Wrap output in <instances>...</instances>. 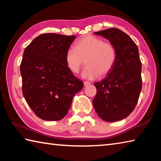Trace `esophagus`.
<instances>
[{"label": "esophagus", "instance_id": "34e87169", "mask_svg": "<svg viewBox=\"0 0 161 161\" xmlns=\"http://www.w3.org/2000/svg\"><path fill=\"white\" fill-rule=\"evenodd\" d=\"M90 84V82H89V81H84V86H88Z\"/></svg>", "mask_w": 161, "mask_h": 161}]
</instances>
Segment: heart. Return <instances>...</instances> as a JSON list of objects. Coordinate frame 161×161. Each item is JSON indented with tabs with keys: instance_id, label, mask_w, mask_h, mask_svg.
Masks as SVG:
<instances>
[{
	"instance_id": "heart-1",
	"label": "heart",
	"mask_w": 161,
	"mask_h": 161,
	"mask_svg": "<svg viewBox=\"0 0 161 161\" xmlns=\"http://www.w3.org/2000/svg\"><path fill=\"white\" fill-rule=\"evenodd\" d=\"M116 57V50L111 43L93 35H86L76 42L75 48L67 49L65 62L68 69L77 74L85 60L87 66L83 70L81 77L92 80L100 75H108L115 64Z\"/></svg>"
}]
</instances>
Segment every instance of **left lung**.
Segmentation results:
<instances>
[{
    "label": "left lung",
    "mask_w": 161,
    "mask_h": 161,
    "mask_svg": "<svg viewBox=\"0 0 161 161\" xmlns=\"http://www.w3.org/2000/svg\"><path fill=\"white\" fill-rule=\"evenodd\" d=\"M94 34L108 40L115 47L117 57L112 70L103 80L94 84L97 90L94 108L103 121H117L133 111L142 89L138 49L131 38L118 28Z\"/></svg>",
    "instance_id": "8db88e82"
}]
</instances>
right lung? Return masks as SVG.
<instances>
[{"label":"right lung","mask_w":161,"mask_h":161,"mask_svg":"<svg viewBox=\"0 0 161 161\" xmlns=\"http://www.w3.org/2000/svg\"><path fill=\"white\" fill-rule=\"evenodd\" d=\"M75 37L42 34L24 50L20 64L23 96L36 116L45 121L63 119L73 97L83 88V81L65 62V53Z\"/></svg>","instance_id":"obj_1"}]
</instances>
